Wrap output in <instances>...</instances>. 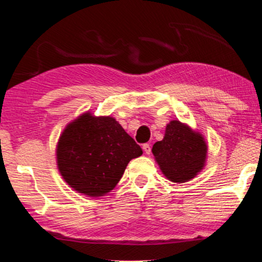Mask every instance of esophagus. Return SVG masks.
I'll use <instances>...</instances> for the list:
<instances>
[{
  "label": "esophagus",
  "mask_w": 262,
  "mask_h": 262,
  "mask_svg": "<svg viewBox=\"0 0 262 262\" xmlns=\"http://www.w3.org/2000/svg\"><path fill=\"white\" fill-rule=\"evenodd\" d=\"M142 148H143V150H144V153H146V154H150V144L149 143H144L143 144V147H142Z\"/></svg>",
  "instance_id": "esophagus-1"
}]
</instances>
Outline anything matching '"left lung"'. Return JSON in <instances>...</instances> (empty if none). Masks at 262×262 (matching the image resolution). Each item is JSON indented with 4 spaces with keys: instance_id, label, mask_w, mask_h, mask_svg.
Listing matches in <instances>:
<instances>
[{
    "instance_id": "1",
    "label": "left lung",
    "mask_w": 262,
    "mask_h": 262,
    "mask_svg": "<svg viewBox=\"0 0 262 262\" xmlns=\"http://www.w3.org/2000/svg\"><path fill=\"white\" fill-rule=\"evenodd\" d=\"M206 143L202 135L182 122L172 120L166 126L165 136L154 143L153 156L161 171L172 182H187L204 167Z\"/></svg>"
}]
</instances>
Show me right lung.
<instances>
[{
    "mask_svg": "<svg viewBox=\"0 0 262 262\" xmlns=\"http://www.w3.org/2000/svg\"><path fill=\"white\" fill-rule=\"evenodd\" d=\"M141 147L111 116L86 113L70 122L57 147V164L67 183L79 193L102 196L114 188Z\"/></svg>",
    "mask_w": 262,
    "mask_h": 262,
    "instance_id": "obj_1",
    "label": "right lung"
}]
</instances>
